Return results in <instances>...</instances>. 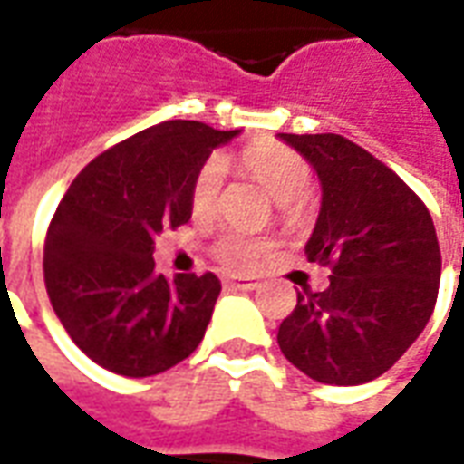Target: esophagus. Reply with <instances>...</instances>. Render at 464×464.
Instances as JSON below:
<instances>
[{
  "instance_id": "34e87169",
  "label": "esophagus",
  "mask_w": 464,
  "mask_h": 464,
  "mask_svg": "<svg viewBox=\"0 0 464 464\" xmlns=\"http://www.w3.org/2000/svg\"><path fill=\"white\" fill-rule=\"evenodd\" d=\"M223 283L233 288V291H256L261 283L253 281V278H243V276H228V278H223Z\"/></svg>"
}]
</instances>
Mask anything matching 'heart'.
<instances>
[{
  "label": "heart",
  "instance_id": "heart-1",
  "mask_svg": "<svg viewBox=\"0 0 464 464\" xmlns=\"http://www.w3.org/2000/svg\"><path fill=\"white\" fill-rule=\"evenodd\" d=\"M223 163L218 159L206 161L196 171L191 181V211L196 218H211L218 208L223 188ZM243 171L251 176L253 181L261 186L263 191L278 203H293L305 196L311 188V166L288 146L281 143H258L241 156ZM268 248V241H263L251 233H226L218 246L216 256L223 266L246 271L253 268L258 258Z\"/></svg>",
  "mask_w": 464,
  "mask_h": 464
}]
</instances>
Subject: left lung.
<instances>
[{
    "label": "left lung",
    "mask_w": 464,
    "mask_h": 464,
    "mask_svg": "<svg viewBox=\"0 0 464 464\" xmlns=\"http://www.w3.org/2000/svg\"><path fill=\"white\" fill-rule=\"evenodd\" d=\"M321 181L308 261L331 285L298 293L278 328L283 355L325 385L380 378L425 331L438 301V233L398 173L338 133H278Z\"/></svg>",
    "instance_id": "left-lung-1"
}]
</instances>
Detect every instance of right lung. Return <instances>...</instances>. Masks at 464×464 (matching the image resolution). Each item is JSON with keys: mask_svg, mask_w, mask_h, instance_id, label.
<instances>
[{"mask_svg": "<svg viewBox=\"0 0 464 464\" xmlns=\"http://www.w3.org/2000/svg\"><path fill=\"white\" fill-rule=\"evenodd\" d=\"M238 133L163 121L96 156L64 193L46 233V293L96 365L149 378L203 341L221 281L156 273L153 241L191 221L193 176Z\"/></svg>", "mask_w": 464, "mask_h": 464, "instance_id": "1", "label": "right lung"}]
</instances>
